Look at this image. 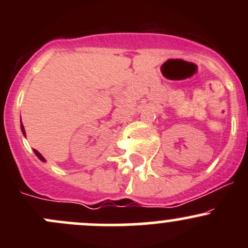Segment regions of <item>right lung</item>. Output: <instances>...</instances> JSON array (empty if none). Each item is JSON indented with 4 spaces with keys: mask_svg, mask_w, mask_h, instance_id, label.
<instances>
[{
    "mask_svg": "<svg viewBox=\"0 0 248 248\" xmlns=\"http://www.w3.org/2000/svg\"><path fill=\"white\" fill-rule=\"evenodd\" d=\"M20 127H21V132H22V134H24V137H26V132H25V128H24V124H20ZM33 152H34V154H36V156L37 157H38V158L39 159H41V161L42 162H46V158H44V157L43 156H42V155L41 154H39V152L38 151H37V150H33Z\"/></svg>",
    "mask_w": 248,
    "mask_h": 248,
    "instance_id": "add662e5",
    "label": "right lung"
}]
</instances>
